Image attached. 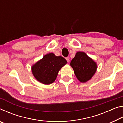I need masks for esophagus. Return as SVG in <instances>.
<instances>
[{
    "instance_id": "34e87169",
    "label": "esophagus",
    "mask_w": 123,
    "mask_h": 123,
    "mask_svg": "<svg viewBox=\"0 0 123 123\" xmlns=\"http://www.w3.org/2000/svg\"><path fill=\"white\" fill-rule=\"evenodd\" d=\"M66 60H67V61L68 62H69V61H70L69 57H66Z\"/></svg>"
}]
</instances>
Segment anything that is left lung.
Returning a JSON list of instances; mask_svg holds the SVG:
<instances>
[{
	"label": "left lung",
	"instance_id": "1",
	"mask_svg": "<svg viewBox=\"0 0 123 123\" xmlns=\"http://www.w3.org/2000/svg\"><path fill=\"white\" fill-rule=\"evenodd\" d=\"M79 81L85 83L91 80L97 69V64L85 52L78 51L70 63Z\"/></svg>",
	"mask_w": 123,
	"mask_h": 123
}]
</instances>
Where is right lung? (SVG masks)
<instances>
[{
  "label": "right lung",
  "instance_id": "obj_1",
  "mask_svg": "<svg viewBox=\"0 0 123 123\" xmlns=\"http://www.w3.org/2000/svg\"><path fill=\"white\" fill-rule=\"evenodd\" d=\"M67 63V61L63 57L49 53L31 66L32 73L39 82L49 85L55 81L59 70Z\"/></svg>",
  "mask_w": 123,
  "mask_h": 123
}]
</instances>
